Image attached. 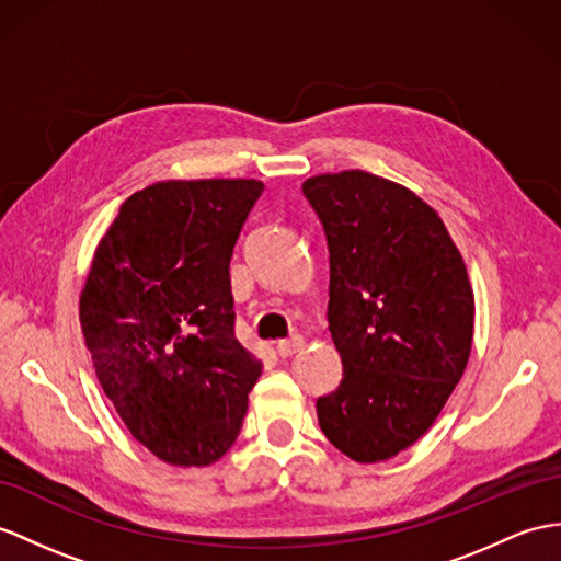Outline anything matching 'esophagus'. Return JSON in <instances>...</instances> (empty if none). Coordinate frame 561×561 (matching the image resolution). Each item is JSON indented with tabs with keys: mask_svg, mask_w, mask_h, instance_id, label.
I'll return each instance as SVG.
<instances>
[{
	"mask_svg": "<svg viewBox=\"0 0 561 561\" xmlns=\"http://www.w3.org/2000/svg\"><path fill=\"white\" fill-rule=\"evenodd\" d=\"M302 347H305V337L302 335H293L288 340H280V343L276 345L280 357H293V354L299 352Z\"/></svg>",
	"mask_w": 561,
	"mask_h": 561,
	"instance_id": "1",
	"label": "esophagus"
}]
</instances>
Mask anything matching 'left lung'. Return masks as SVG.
Segmentation results:
<instances>
[{
    "instance_id": "obj_1",
    "label": "left lung",
    "mask_w": 561,
    "mask_h": 561,
    "mask_svg": "<svg viewBox=\"0 0 561 561\" xmlns=\"http://www.w3.org/2000/svg\"><path fill=\"white\" fill-rule=\"evenodd\" d=\"M302 193L328 242V331L343 380L317 400L340 453L374 463L426 433L467 368L473 290L440 216L366 171L313 175Z\"/></svg>"
}]
</instances>
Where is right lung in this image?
Here are the masks:
<instances>
[{"instance_id":"add662e5","label":"right lung","mask_w":561,"mask_h":561,"mask_svg":"<svg viewBox=\"0 0 561 561\" xmlns=\"http://www.w3.org/2000/svg\"><path fill=\"white\" fill-rule=\"evenodd\" d=\"M259 181H163L121 204L94 250L80 325L133 438L175 467L236 443L262 362L236 337L230 256Z\"/></svg>"}]
</instances>
